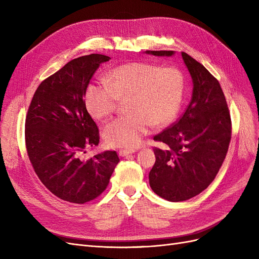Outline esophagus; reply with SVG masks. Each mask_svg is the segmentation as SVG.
<instances>
[{"mask_svg": "<svg viewBox=\"0 0 259 259\" xmlns=\"http://www.w3.org/2000/svg\"><path fill=\"white\" fill-rule=\"evenodd\" d=\"M134 152H136L135 149H121V150H119L120 156H125V155H127V154L134 153Z\"/></svg>", "mask_w": 259, "mask_h": 259, "instance_id": "obj_1", "label": "esophagus"}]
</instances>
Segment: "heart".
Masks as SVG:
<instances>
[{"label": "heart", "mask_w": 259, "mask_h": 259, "mask_svg": "<svg viewBox=\"0 0 259 259\" xmlns=\"http://www.w3.org/2000/svg\"><path fill=\"white\" fill-rule=\"evenodd\" d=\"M185 79L176 67L149 62H131L105 76V85L91 84L84 104L95 120H105L124 103L128 115L117 117L104 127V138L111 147L134 148L142 143L150 125L166 126L180 109Z\"/></svg>", "instance_id": "heart-1"}]
</instances>
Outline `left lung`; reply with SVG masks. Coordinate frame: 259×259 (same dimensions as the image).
Returning <instances> with one entry per match:
<instances>
[{"label":"left lung","mask_w":259,"mask_h":259,"mask_svg":"<svg viewBox=\"0 0 259 259\" xmlns=\"http://www.w3.org/2000/svg\"><path fill=\"white\" fill-rule=\"evenodd\" d=\"M154 56H173L174 51H146ZM192 83V97L180 119L153 137L155 163L149 184L159 197L170 202L189 200L215 179L231 139L228 106L217 79L182 52Z\"/></svg>","instance_id":"1"}]
</instances>
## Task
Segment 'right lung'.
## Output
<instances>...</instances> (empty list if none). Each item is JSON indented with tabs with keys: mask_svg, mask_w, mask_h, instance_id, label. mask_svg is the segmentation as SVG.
Here are the masks:
<instances>
[{
	"mask_svg": "<svg viewBox=\"0 0 259 259\" xmlns=\"http://www.w3.org/2000/svg\"><path fill=\"white\" fill-rule=\"evenodd\" d=\"M109 59L91 54L69 61L38 85L26 116V147L35 174L53 194L76 204L99 197L120 161L115 151L80 158L85 148L99 144L84 95L100 64Z\"/></svg>",
	"mask_w": 259,
	"mask_h": 259,
	"instance_id": "right-lung-1",
	"label": "right lung"
}]
</instances>
